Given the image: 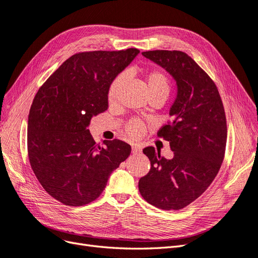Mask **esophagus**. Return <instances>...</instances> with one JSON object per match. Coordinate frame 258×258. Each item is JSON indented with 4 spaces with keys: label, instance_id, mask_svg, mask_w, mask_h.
<instances>
[{
    "label": "esophagus",
    "instance_id": "1",
    "mask_svg": "<svg viewBox=\"0 0 258 258\" xmlns=\"http://www.w3.org/2000/svg\"><path fill=\"white\" fill-rule=\"evenodd\" d=\"M141 152H142V149H141L140 147H138V146H133V147H132V154H133V155L140 154Z\"/></svg>",
    "mask_w": 258,
    "mask_h": 258
}]
</instances>
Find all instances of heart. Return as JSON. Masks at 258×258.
Listing matches in <instances>:
<instances>
[{
    "label": "heart",
    "instance_id": "heart-1",
    "mask_svg": "<svg viewBox=\"0 0 258 258\" xmlns=\"http://www.w3.org/2000/svg\"><path fill=\"white\" fill-rule=\"evenodd\" d=\"M125 80V75H118L113 80L109 87L108 98L109 100H114L116 98L119 88ZM148 94L150 95H161L163 97H167L170 93V82H168L167 77L161 72V70L154 69L149 72L145 78ZM127 135L131 138L140 137L144 131V123L139 119H131L125 127Z\"/></svg>",
    "mask_w": 258,
    "mask_h": 258
}]
</instances>
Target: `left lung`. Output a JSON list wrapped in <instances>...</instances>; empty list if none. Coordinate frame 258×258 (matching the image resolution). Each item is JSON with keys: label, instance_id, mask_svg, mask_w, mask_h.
Listing matches in <instances>:
<instances>
[{"label": "left lung", "instance_id": "left-lung-1", "mask_svg": "<svg viewBox=\"0 0 258 258\" xmlns=\"http://www.w3.org/2000/svg\"><path fill=\"white\" fill-rule=\"evenodd\" d=\"M164 68L176 81L177 96L168 121L158 137L170 142L166 159L153 146L143 149L150 170L139 181L143 199L163 210H179L207 190L225 154L227 126L218 88L211 78L182 51L142 53Z\"/></svg>", "mask_w": 258, "mask_h": 258}]
</instances>
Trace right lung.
<instances>
[{"mask_svg": "<svg viewBox=\"0 0 258 258\" xmlns=\"http://www.w3.org/2000/svg\"><path fill=\"white\" fill-rule=\"evenodd\" d=\"M139 53L136 48L77 53L35 96L28 121L30 163L42 188L64 205L95 201L131 153L116 139L96 144L87 127L108 110L111 83Z\"/></svg>", "mask_w": 258, "mask_h": 258, "instance_id": "1", "label": "right lung"}]
</instances>
